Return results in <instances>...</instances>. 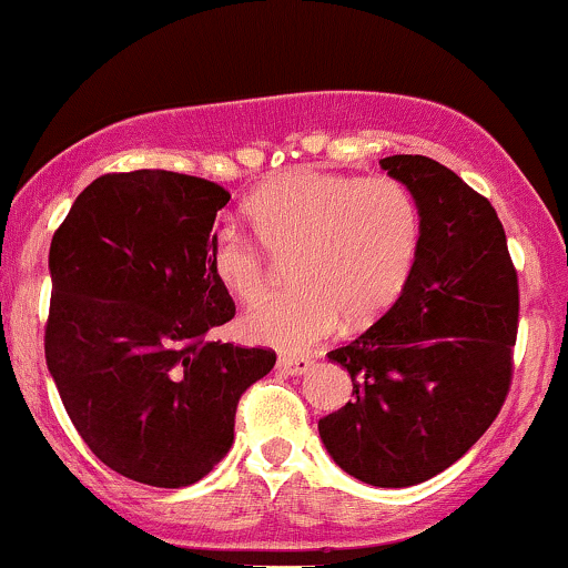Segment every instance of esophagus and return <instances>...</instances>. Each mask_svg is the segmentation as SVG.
I'll use <instances>...</instances> for the list:
<instances>
[{"instance_id":"1","label":"esophagus","mask_w":568,"mask_h":568,"mask_svg":"<svg viewBox=\"0 0 568 568\" xmlns=\"http://www.w3.org/2000/svg\"><path fill=\"white\" fill-rule=\"evenodd\" d=\"M312 363H315L312 357H280L277 371L280 374H288V376H302L312 368Z\"/></svg>"}]
</instances>
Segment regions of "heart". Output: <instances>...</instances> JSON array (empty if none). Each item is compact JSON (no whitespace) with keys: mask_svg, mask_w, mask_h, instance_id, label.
Returning a JSON list of instances; mask_svg holds the SVG:
<instances>
[{"mask_svg":"<svg viewBox=\"0 0 568 568\" xmlns=\"http://www.w3.org/2000/svg\"><path fill=\"white\" fill-rule=\"evenodd\" d=\"M245 216L258 243L234 226H219L207 264L230 296L253 302L270 285L263 248L272 256L293 253L288 277L296 288L240 317L247 342L285 352L312 347L342 317L352 325L379 321L400 298L419 253V205L387 175L296 168L256 189Z\"/></svg>","mask_w":568,"mask_h":568,"instance_id":"1","label":"heart"}]
</instances>
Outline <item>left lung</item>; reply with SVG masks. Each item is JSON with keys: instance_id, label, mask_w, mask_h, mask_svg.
Returning <instances> with one entry per match:
<instances>
[{"instance_id": "obj_1", "label": "left lung", "mask_w": 568, "mask_h": 568, "mask_svg": "<svg viewBox=\"0 0 568 568\" xmlns=\"http://www.w3.org/2000/svg\"><path fill=\"white\" fill-rule=\"evenodd\" d=\"M379 165L419 205V253L400 298L328 352L355 397L317 429L352 478L406 488L452 467L497 419L513 379L518 275L497 211L454 171L422 154Z\"/></svg>"}]
</instances>
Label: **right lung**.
I'll list each match as a JSON object with an SVG mask.
<instances>
[{"label": "right lung", "instance_id": "add662e5", "mask_svg": "<svg viewBox=\"0 0 568 568\" xmlns=\"http://www.w3.org/2000/svg\"><path fill=\"white\" fill-rule=\"evenodd\" d=\"M230 192L171 171L109 173L50 243L44 357L69 419L114 473L158 488L205 478L240 395L275 352L205 342L234 317L207 245Z\"/></svg>", "mask_w": 568, "mask_h": 568}]
</instances>
